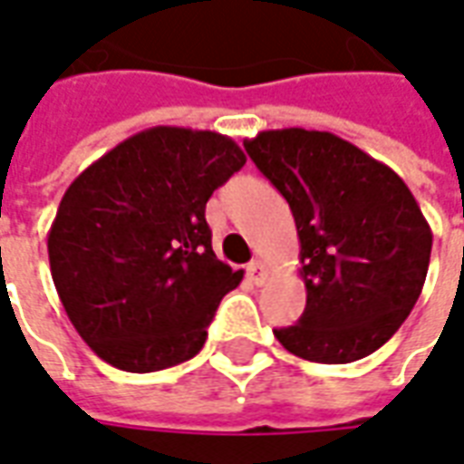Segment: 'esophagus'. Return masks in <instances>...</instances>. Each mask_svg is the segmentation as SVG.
Masks as SVG:
<instances>
[{
  "label": "esophagus",
  "instance_id": "34e87169",
  "mask_svg": "<svg viewBox=\"0 0 464 464\" xmlns=\"http://www.w3.org/2000/svg\"><path fill=\"white\" fill-rule=\"evenodd\" d=\"M246 273H248V278H251V283H256V285H263V283L268 281V268H266L261 261L248 263Z\"/></svg>",
  "mask_w": 464,
  "mask_h": 464
}]
</instances>
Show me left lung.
Returning a JSON list of instances; mask_svg holds the SVG:
<instances>
[{
  "mask_svg": "<svg viewBox=\"0 0 464 464\" xmlns=\"http://www.w3.org/2000/svg\"><path fill=\"white\" fill-rule=\"evenodd\" d=\"M288 201L301 238L305 311L283 348L343 365L388 343L428 276L432 233L405 181L335 133L281 129L243 141Z\"/></svg>",
  "mask_w": 464,
  "mask_h": 464,
  "instance_id": "8db88e82",
  "label": "left lung"
}]
</instances>
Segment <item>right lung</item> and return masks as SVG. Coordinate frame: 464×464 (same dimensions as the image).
Segmentation results:
<instances>
[{"mask_svg": "<svg viewBox=\"0 0 464 464\" xmlns=\"http://www.w3.org/2000/svg\"><path fill=\"white\" fill-rule=\"evenodd\" d=\"M228 136L156 126L121 141L66 188L49 266L69 321L126 372L191 360L243 278L216 258L206 201L241 171Z\"/></svg>", "mask_w": 464, "mask_h": 464, "instance_id": "1", "label": "right lung"}]
</instances>
